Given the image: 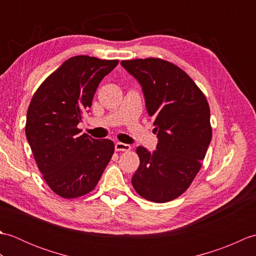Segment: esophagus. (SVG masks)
<instances>
[{"label": "esophagus", "instance_id": "1", "mask_svg": "<svg viewBox=\"0 0 256 256\" xmlns=\"http://www.w3.org/2000/svg\"><path fill=\"white\" fill-rule=\"evenodd\" d=\"M130 148H131V146H130L128 144H123V143H116V150H128Z\"/></svg>", "mask_w": 256, "mask_h": 256}]
</instances>
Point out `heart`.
Listing matches in <instances>:
<instances>
[{"mask_svg":"<svg viewBox=\"0 0 256 256\" xmlns=\"http://www.w3.org/2000/svg\"><path fill=\"white\" fill-rule=\"evenodd\" d=\"M120 104H121V103H118V106H120Z\"/></svg>","mask_w":256,"mask_h":256,"instance_id":"b5f03b06","label":"heart"}]
</instances>
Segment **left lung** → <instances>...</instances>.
<instances>
[{"label": "left lung", "mask_w": 256, "mask_h": 256, "mask_svg": "<svg viewBox=\"0 0 256 256\" xmlns=\"http://www.w3.org/2000/svg\"><path fill=\"white\" fill-rule=\"evenodd\" d=\"M121 64L142 86L158 138L153 153L138 148L140 166L132 184L143 198L167 202L186 192L204 158L212 136L208 102L192 79L170 62L146 58Z\"/></svg>", "instance_id": "obj_1"}]
</instances>
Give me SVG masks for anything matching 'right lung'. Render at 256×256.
Here are the masks:
<instances>
[{"label": "right lung", "mask_w": 256, "mask_h": 256, "mask_svg": "<svg viewBox=\"0 0 256 256\" xmlns=\"http://www.w3.org/2000/svg\"><path fill=\"white\" fill-rule=\"evenodd\" d=\"M118 60L69 58L35 92L26 118V138L37 166L64 198L90 192L114 153L110 140L78 135L81 113L91 108L100 81Z\"/></svg>", "instance_id": "1"}]
</instances>
